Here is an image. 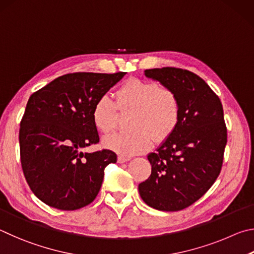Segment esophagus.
<instances>
[{"label": "esophagus", "mask_w": 254, "mask_h": 254, "mask_svg": "<svg viewBox=\"0 0 254 254\" xmlns=\"http://www.w3.org/2000/svg\"><path fill=\"white\" fill-rule=\"evenodd\" d=\"M130 159V157L128 156H124V155H119L118 156V163H126Z\"/></svg>", "instance_id": "34e87169"}]
</instances>
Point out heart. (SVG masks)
Segmentation results:
<instances>
[{
  "instance_id": "b5f03b06",
  "label": "heart",
  "mask_w": 254,
  "mask_h": 254,
  "mask_svg": "<svg viewBox=\"0 0 254 254\" xmlns=\"http://www.w3.org/2000/svg\"><path fill=\"white\" fill-rule=\"evenodd\" d=\"M130 114V132L114 134L104 139L106 148L124 156L146 152L154 140L163 143L174 134L181 120V101L171 88L137 78L127 80L115 93L98 99L92 108V123L102 135L115 130L118 111Z\"/></svg>"
}]
</instances>
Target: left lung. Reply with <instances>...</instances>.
<instances>
[{
	"mask_svg": "<svg viewBox=\"0 0 254 254\" xmlns=\"http://www.w3.org/2000/svg\"><path fill=\"white\" fill-rule=\"evenodd\" d=\"M145 75L174 90L181 101L179 127L147 158L152 174L138 186L150 207L175 212L201 198L220 175L228 132L220 98L197 74L165 66Z\"/></svg>",
	"mask_w": 254,
	"mask_h": 254,
	"instance_id": "obj_1",
	"label": "left lung"
}]
</instances>
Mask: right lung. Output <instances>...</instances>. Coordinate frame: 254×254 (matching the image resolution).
Masks as SVG:
<instances>
[{"label": "right lung", "mask_w": 254, "mask_h": 254, "mask_svg": "<svg viewBox=\"0 0 254 254\" xmlns=\"http://www.w3.org/2000/svg\"><path fill=\"white\" fill-rule=\"evenodd\" d=\"M125 74L66 73L29 98L20 124L21 165L31 190L47 205L74 211L99 193L105 168L117 155L82 148L99 143L93 105Z\"/></svg>", "instance_id": "1"}]
</instances>
